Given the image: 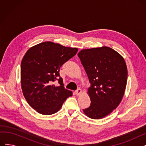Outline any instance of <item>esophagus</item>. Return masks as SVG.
Returning <instances> with one entry per match:
<instances>
[{"instance_id":"34e87169","label":"esophagus","mask_w":146,"mask_h":146,"mask_svg":"<svg viewBox=\"0 0 146 146\" xmlns=\"http://www.w3.org/2000/svg\"><path fill=\"white\" fill-rule=\"evenodd\" d=\"M82 93V90L80 89H78L77 90L75 91V94L77 95V96H79Z\"/></svg>"}]
</instances>
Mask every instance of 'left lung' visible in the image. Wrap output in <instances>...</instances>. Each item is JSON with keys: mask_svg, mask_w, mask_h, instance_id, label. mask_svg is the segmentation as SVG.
<instances>
[{"mask_svg": "<svg viewBox=\"0 0 146 146\" xmlns=\"http://www.w3.org/2000/svg\"><path fill=\"white\" fill-rule=\"evenodd\" d=\"M78 56L91 84L87 92L90 105L83 112L92 119L103 118L117 108L124 96L128 74L124 58L106 46L82 50Z\"/></svg>", "mask_w": 146, "mask_h": 146, "instance_id": "left-lung-1", "label": "left lung"}]
</instances>
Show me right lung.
Returning a JSON list of instances; mask_svg holds the SVG:
<instances>
[{"instance_id":"add662e5","label":"right lung","mask_w":146,"mask_h":146,"mask_svg":"<svg viewBox=\"0 0 146 146\" xmlns=\"http://www.w3.org/2000/svg\"><path fill=\"white\" fill-rule=\"evenodd\" d=\"M77 48L46 41L31 47L21 64V88L26 101L42 115L58 112L72 92L64 88L60 68L76 54ZM57 80L60 85H53Z\"/></svg>"}]
</instances>
